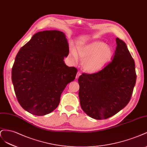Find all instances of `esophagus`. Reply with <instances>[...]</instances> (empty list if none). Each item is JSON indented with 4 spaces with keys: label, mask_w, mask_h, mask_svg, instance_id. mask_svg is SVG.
Wrapping results in <instances>:
<instances>
[{
    "label": "esophagus",
    "mask_w": 147,
    "mask_h": 147,
    "mask_svg": "<svg viewBox=\"0 0 147 147\" xmlns=\"http://www.w3.org/2000/svg\"><path fill=\"white\" fill-rule=\"evenodd\" d=\"M80 75H81V73H80V72H78V73H77V74H76V78L78 79V78L80 76Z\"/></svg>",
    "instance_id": "1"
}]
</instances>
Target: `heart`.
Here are the masks:
<instances>
[{
  "label": "heart",
  "instance_id": "1",
  "mask_svg": "<svg viewBox=\"0 0 147 147\" xmlns=\"http://www.w3.org/2000/svg\"><path fill=\"white\" fill-rule=\"evenodd\" d=\"M82 60L84 71L93 73L99 71L110 62L113 56V49L105 42L94 41L78 47V54L74 49L71 52L74 61H77L78 55Z\"/></svg>",
  "mask_w": 147,
  "mask_h": 147
}]
</instances>
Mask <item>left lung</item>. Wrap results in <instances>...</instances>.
Listing matches in <instances>:
<instances>
[{"instance_id": "left-lung-1", "label": "left lung", "mask_w": 147, "mask_h": 147, "mask_svg": "<svg viewBox=\"0 0 147 147\" xmlns=\"http://www.w3.org/2000/svg\"><path fill=\"white\" fill-rule=\"evenodd\" d=\"M116 42L112 61L99 71L83 73L78 79L80 106L96 120L107 119L123 109L136 84L134 60L123 41L117 38Z\"/></svg>"}]
</instances>
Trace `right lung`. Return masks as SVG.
<instances>
[{"instance_id": "add662e5", "label": "right lung", "mask_w": 147, "mask_h": 147, "mask_svg": "<svg viewBox=\"0 0 147 147\" xmlns=\"http://www.w3.org/2000/svg\"><path fill=\"white\" fill-rule=\"evenodd\" d=\"M69 46L63 32H39L22 46L15 58L11 79L19 103L35 115H45L59 105L61 93L78 70L66 65Z\"/></svg>"}]
</instances>
